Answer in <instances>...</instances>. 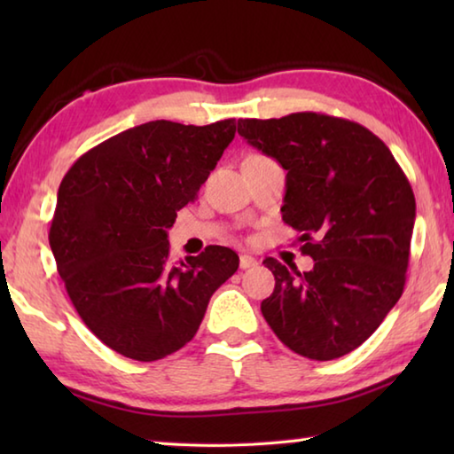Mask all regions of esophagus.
Masks as SVG:
<instances>
[{
    "label": "esophagus",
    "mask_w": 454,
    "mask_h": 454,
    "mask_svg": "<svg viewBox=\"0 0 454 454\" xmlns=\"http://www.w3.org/2000/svg\"><path fill=\"white\" fill-rule=\"evenodd\" d=\"M256 264H258V262H256L254 256H248V254H242V256H240V268H242V270H246V268L256 266Z\"/></svg>",
    "instance_id": "esophagus-1"
}]
</instances>
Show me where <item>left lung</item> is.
I'll use <instances>...</instances> for the list:
<instances>
[{
    "mask_svg": "<svg viewBox=\"0 0 454 454\" xmlns=\"http://www.w3.org/2000/svg\"><path fill=\"white\" fill-rule=\"evenodd\" d=\"M238 134L286 170L282 220L314 260L301 272L266 258L276 286L260 310L296 355H348L404 290L417 216L409 180L387 144L350 120L298 112L238 120Z\"/></svg>",
    "mask_w": 454,
    "mask_h": 454,
    "instance_id": "obj_1",
    "label": "left lung"
}]
</instances>
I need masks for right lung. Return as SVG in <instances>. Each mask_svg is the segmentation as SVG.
Returning a JSON list of instances; mask_svg holds the SVG:
<instances>
[{"label": "right lung", "mask_w": 454, "mask_h": 454, "mask_svg": "<svg viewBox=\"0 0 454 454\" xmlns=\"http://www.w3.org/2000/svg\"><path fill=\"white\" fill-rule=\"evenodd\" d=\"M236 120H156L83 153L58 190L50 246L80 318L106 347L152 363L198 333L214 292L238 270L226 246L170 262L168 230L194 202Z\"/></svg>", "instance_id": "add662e5"}]
</instances>
